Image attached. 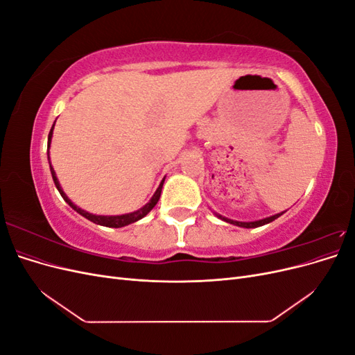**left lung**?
I'll return each mask as SVG.
<instances>
[{"label": "left lung", "mask_w": 355, "mask_h": 355, "mask_svg": "<svg viewBox=\"0 0 355 355\" xmlns=\"http://www.w3.org/2000/svg\"><path fill=\"white\" fill-rule=\"evenodd\" d=\"M283 213H284V211L278 213V214H274V216H270V218L262 219V220H256V222H237V220H231V219L222 218V216H219V218L223 219L225 222H230V223H232V225H237V227H243V228H256V227H262V225H265V223H270V222H272V220L277 219V218H280Z\"/></svg>", "instance_id": "left-lung-1"}]
</instances>
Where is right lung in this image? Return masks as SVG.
<instances>
[{
  "mask_svg": "<svg viewBox=\"0 0 355 355\" xmlns=\"http://www.w3.org/2000/svg\"><path fill=\"white\" fill-rule=\"evenodd\" d=\"M53 127H55V124H53ZM53 127H51V130H50V133H49V148H50L51 136H53ZM47 155H49V151H47ZM49 158H50V157H49ZM50 171H51L53 180H55V185H56L58 191L60 192V196L63 197V200H65L75 211H78V213L81 214V216H84L85 219H89V220H92V222H94V223H98V225H103V227H110V228H121V227H125V225H128V223H133V222H136V220H139V219H142L144 216H146V214H148L149 211H151V210L154 209L155 204L158 202L159 196H161V188H163V184H164V180L161 182V185H159L158 189L155 191V194H154V197L151 198V201H149L148 204H145V206H144L142 209H139L137 211L128 213V214H121V216H96V214H92V213L85 211V210H83V209L75 206V204L65 196V192L62 191L60 184H59V180H58V178H56V173H55V170H53L51 164H50Z\"/></svg>",
  "mask_w": 355,
  "mask_h": 355,
  "instance_id": "obj_1",
  "label": "right lung"
}]
</instances>
